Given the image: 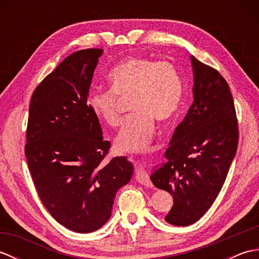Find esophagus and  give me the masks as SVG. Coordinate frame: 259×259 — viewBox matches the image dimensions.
I'll return each mask as SVG.
<instances>
[{
  "mask_svg": "<svg viewBox=\"0 0 259 259\" xmlns=\"http://www.w3.org/2000/svg\"><path fill=\"white\" fill-rule=\"evenodd\" d=\"M136 180L138 181L139 184L144 185L146 187H151L152 186V183H151V180H150L149 175H148L147 171H145V170L142 169V168H139L138 170H137Z\"/></svg>",
  "mask_w": 259,
  "mask_h": 259,
  "instance_id": "esophagus-1",
  "label": "esophagus"
}]
</instances>
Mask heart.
I'll return each mask as SVG.
<instances>
[{
  "mask_svg": "<svg viewBox=\"0 0 259 259\" xmlns=\"http://www.w3.org/2000/svg\"><path fill=\"white\" fill-rule=\"evenodd\" d=\"M111 89L92 90L89 107L111 128L121 122L120 99H130L134 114L114 140L120 152H144L149 149L155 120L167 122L174 117L184 95L183 79L172 63L148 57H130L110 71Z\"/></svg>",
  "mask_w": 259,
  "mask_h": 259,
  "instance_id": "b5f03b06",
  "label": "heart"
}]
</instances>
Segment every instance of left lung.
Segmentation results:
<instances>
[{"mask_svg":"<svg viewBox=\"0 0 259 259\" xmlns=\"http://www.w3.org/2000/svg\"><path fill=\"white\" fill-rule=\"evenodd\" d=\"M194 102L156 166L152 184L174 198L166 222L189 226L216 200L238 146V123L229 85L217 70L190 57Z\"/></svg>","mask_w":259,"mask_h":259,"instance_id":"1","label":"left lung"}]
</instances>
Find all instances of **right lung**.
I'll return each mask as SVG.
<instances>
[{"instance_id": "obj_1", "label": "right lung", "mask_w": 259, "mask_h": 259, "mask_svg": "<svg viewBox=\"0 0 259 259\" xmlns=\"http://www.w3.org/2000/svg\"><path fill=\"white\" fill-rule=\"evenodd\" d=\"M102 53L87 49L65 58L33 92L26 129L25 156L38 197L59 224L81 234L109 221L115 194L134 174L125 157L103 161L110 142L88 103Z\"/></svg>"}]
</instances>
